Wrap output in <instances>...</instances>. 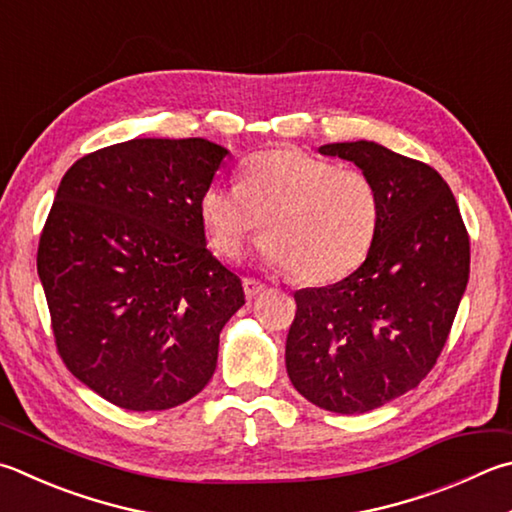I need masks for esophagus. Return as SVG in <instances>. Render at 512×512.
Instances as JSON below:
<instances>
[{"mask_svg":"<svg viewBox=\"0 0 512 512\" xmlns=\"http://www.w3.org/2000/svg\"><path fill=\"white\" fill-rule=\"evenodd\" d=\"M266 288V284L264 282H259V280H253V277H246L244 280V293H246V297H255V295H259Z\"/></svg>","mask_w":512,"mask_h":512,"instance_id":"obj_1","label":"esophagus"}]
</instances>
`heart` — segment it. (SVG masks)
Masks as SVG:
<instances>
[{
    "label": "heart",
    "mask_w": 512,
    "mask_h": 512,
    "mask_svg": "<svg viewBox=\"0 0 512 512\" xmlns=\"http://www.w3.org/2000/svg\"><path fill=\"white\" fill-rule=\"evenodd\" d=\"M199 219L221 257H237L266 219L264 262L304 284H327L365 262L380 226V194L365 172L273 147L241 163L239 185L203 190Z\"/></svg>",
    "instance_id": "heart-1"
}]
</instances>
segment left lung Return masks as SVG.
I'll list each match as a JSON object with an SVG mask.
<instances>
[{
	"label": "left lung",
	"instance_id": "obj_1",
	"mask_svg": "<svg viewBox=\"0 0 512 512\" xmlns=\"http://www.w3.org/2000/svg\"><path fill=\"white\" fill-rule=\"evenodd\" d=\"M320 154L353 161L380 194L374 246L345 280L295 293L286 371L306 401L365 414L414 389L448 342L470 275V237L448 183L427 163L356 141Z\"/></svg>",
	"mask_w": 512,
	"mask_h": 512
}]
</instances>
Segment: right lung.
Wrapping results in <instances>:
<instances>
[{
	"mask_svg": "<svg viewBox=\"0 0 512 512\" xmlns=\"http://www.w3.org/2000/svg\"><path fill=\"white\" fill-rule=\"evenodd\" d=\"M228 156L206 138H134L73 163L37 246L55 347L80 383L132 412L197 396L244 306L206 246L199 199Z\"/></svg>",
	"mask_w": 512,
	"mask_h": 512,
	"instance_id": "add662e5",
	"label": "right lung"
}]
</instances>
